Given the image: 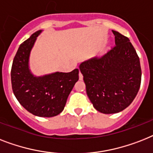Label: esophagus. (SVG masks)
Returning a JSON list of instances; mask_svg holds the SVG:
<instances>
[{
    "label": "esophagus",
    "mask_w": 153,
    "mask_h": 153,
    "mask_svg": "<svg viewBox=\"0 0 153 153\" xmlns=\"http://www.w3.org/2000/svg\"><path fill=\"white\" fill-rule=\"evenodd\" d=\"M82 79H83L82 74V73L81 72H79V79H80V80H82Z\"/></svg>",
    "instance_id": "esophagus-1"
}]
</instances>
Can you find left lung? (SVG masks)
Segmentation results:
<instances>
[{
  "label": "left lung",
  "mask_w": 153,
  "mask_h": 153,
  "mask_svg": "<svg viewBox=\"0 0 153 153\" xmlns=\"http://www.w3.org/2000/svg\"><path fill=\"white\" fill-rule=\"evenodd\" d=\"M115 46L101 57L79 65L86 94L94 108L104 114L123 111L132 103L141 85V69L128 38L112 30Z\"/></svg>",
  "instance_id": "left-lung-1"
}]
</instances>
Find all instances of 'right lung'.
<instances>
[{
  "label": "right lung",
  "instance_id": "right-lung-1",
  "mask_svg": "<svg viewBox=\"0 0 153 153\" xmlns=\"http://www.w3.org/2000/svg\"><path fill=\"white\" fill-rule=\"evenodd\" d=\"M42 30L33 33L19 45L11 71L12 90L20 105L39 117H53L62 112L74 84L79 69L36 76L30 69V52Z\"/></svg>",
  "mask_w": 153,
  "mask_h": 153
}]
</instances>
